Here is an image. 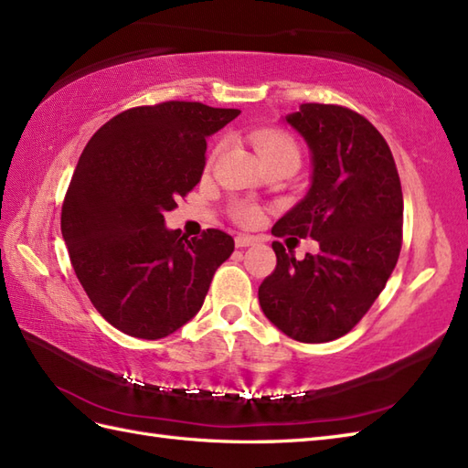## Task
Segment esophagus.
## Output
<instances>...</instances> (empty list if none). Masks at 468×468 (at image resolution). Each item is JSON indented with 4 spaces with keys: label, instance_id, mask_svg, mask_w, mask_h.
Segmentation results:
<instances>
[{
    "label": "esophagus",
    "instance_id": "34e87169",
    "mask_svg": "<svg viewBox=\"0 0 468 468\" xmlns=\"http://www.w3.org/2000/svg\"><path fill=\"white\" fill-rule=\"evenodd\" d=\"M255 243H257V237H253V235H237V237H235V245H237L239 249L251 247V245H255Z\"/></svg>",
    "mask_w": 468,
    "mask_h": 468
}]
</instances>
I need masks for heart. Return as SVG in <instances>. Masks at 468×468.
<instances>
[{
	"mask_svg": "<svg viewBox=\"0 0 468 468\" xmlns=\"http://www.w3.org/2000/svg\"><path fill=\"white\" fill-rule=\"evenodd\" d=\"M251 141H253V145L257 147L261 159H263L265 163H273V161H281V159L299 161V157H301L297 141L292 139L291 133L281 132V129H259V132H255L251 135ZM217 151H219V149H215L213 157L217 155ZM233 217L239 223L253 225V223L259 221L261 213L251 203H239V205H235Z\"/></svg>",
	"mask_w": 468,
	"mask_h": 468,
	"instance_id": "heart-1",
	"label": "heart"
}]
</instances>
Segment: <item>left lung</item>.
I'll use <instances>...</instances> for the list:
<instances>
[{
  "label": "left lung",
  "mask_w": 468,
  "mask_h": 468,
  "mask_svg": "<svg viewBox=\"0 0 468 468\" xmlns=\"http://www.w3.org/2000/svg\"><path fill=\"white\" fill-rule=\"evenodd\" d=\"M287 123L305 137L313 181L273 225L275 237L314 239L297 261L273 241L277 267L259 287L265 317L301 343L349 333L381 295L403 245V189L377 127L349 107L303 103Z\"/></svg>",
  "instance_id": "1"
}]
</instances>
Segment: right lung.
I'll return each instance as SVG.
<instances>
[{
    "label": "right lung",
    "mask_w": 468,
    "mask_h": 468,
    "mask_svg": "<svg viewBox=\"0 0 468 468\" xmlns=\"http://www.w3.org/2000/svg\"><path fill=\"white\" fill-rule=\"evenodd\" d=\"M241 113L199 101L122 112L87 141L61 207V235L87 297L115 329L155 341L193 319L235 241L187 237L163 213L201 181L207 137Z\"/></svg>",
    "instance_id": "obj_1"
}]
</instances>
